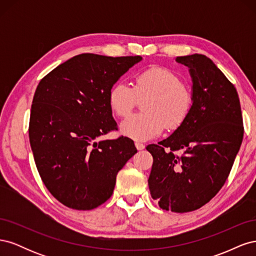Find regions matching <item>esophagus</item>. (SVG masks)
Segmentation results:
<instances>
[{"instance_id":"34e87169","label":"esophagus","mask_w":256,"mask_h":256,"mask_svg":"<svg viewBox=\"0 0 256 256\" xmlns=\"http://www.w3.org/2000/svg\"><path fill=\"white\" fill-rule=\"evenodd\" d=\"M134 145H136V150H144V148H145V145H144V144H142V143H140V142H136V143H134Z\"/></svg>"}]
</instances>
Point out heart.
Instances as JSON below:
<instances>
[{
    "mask_svg": "<svg viewBox=\"0 0 256 256\" xmlns=\"http://www.w3.org/2000/svg\"><path fill=\"white\" fill-rule=\"evenodd\" d=\"M145 99V113L130 115L120 124L122 134L136 141L156 138L166 126L170 130L178 128L193 106L192 90L180 74L164 67L154 66L138 72L134 88L118 82L109 92L111 109L120 118L129 115L138 100Z\"/></svg>",
    "mask_w": 256,
    "mask_h": 256,
    "instance_id": "obj_1",
    "label": "heart"
}]
</instances>
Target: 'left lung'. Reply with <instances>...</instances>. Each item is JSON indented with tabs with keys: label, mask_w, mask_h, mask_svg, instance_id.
<instances>
[{
	"label": "left lung",
	"mask_w": 256,
	"mask_h": 256,
	"mask_svg": "<svg viewBox=\"0 0 256 256\" xmlns=\"http://www.w3.org/2000/svg\"><path fill=\"white\" fill-rule=\"evenodd\" d=\"M176 62L189 68L193 106L171 136L146 147L154 158L148 187L162 209L188 212L208 203L228 180L244 126L237 90L210 58L192 54Z\"/></svg>",
	"instance_id": "obj_1"
}]
</instances>
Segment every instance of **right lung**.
<instances>
[{
	"mask_svg": "<svg viewBox=\"0 0 256 256\" xmlns=\"http://www.w3.org/2000/svg\"><path fill=\"white\" fill-rule=\"evenodd\" d=\"M141 56L83 53L44 76L30 109V148L42 180L65 206L90 210L112 196L116 175L138 152L132 140L96 142L118 129L109 104L113 85Z\"/></svg>",
	"mask_w": 256,
	"mask_h": 256,
	"instance_id": "1",
	"label": "right lung"
}]
</instances>
